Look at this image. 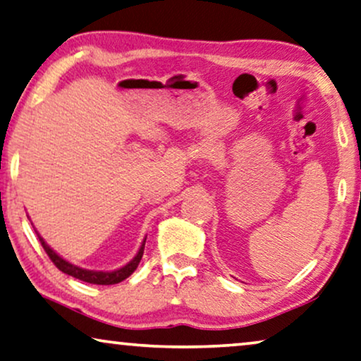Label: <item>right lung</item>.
<instances>
[{
    "label": "right lung",
    "mask_w": 361,
    "mask_h": 361,
    "mask_svg": "<svg viewBox=\"0 0 361 361\" xmlns=\"http://www.w3.org/2000/svg\"><path fill=\"white\" fill-rule=\"evenodd\" d=\"M35 233H37V231H35ZM37 236H39V233H37ZM39 241L42 244V247H44V250L47 252V255H49V257H50L51 262L55 264V267L63 271V274L71 275V276H75V279H78V280L87 281V283H94V285H116V283H120V281H122V280L128 279V276L132 275L135 270H137L140 260H142V257H143V250H145L146 239L143 241L142 247H140L138 254L135 255V257L130 260L127 265H123L122 269L114 270V271H96V270H86V269L76 267V265L70 264L63 257H60V255L56 254L55 250L51 249L50 245L47 244L40 236H39Z\"/></svg>",
    "instance_id": "right-lung-1"
}]
</instances>
